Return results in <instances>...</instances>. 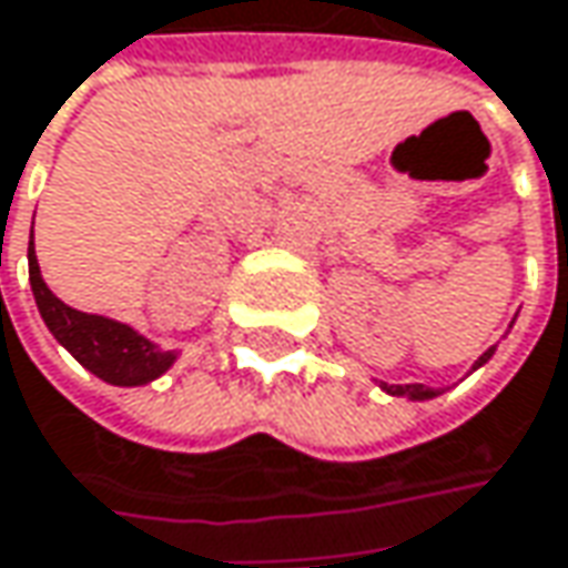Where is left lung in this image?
<instances>
[{"label":"left lung","instance_id":"8db88e82","mask_svg":"<svg viewBox=\"0 0 568 568\" xmlns=\"http://www.w3.org/2000/svg\"><path fill=\"white\" fill-rule=\"evenodd\" d=\"M493 352H496V345H493V348H489L486 355H483L479 361H476V364H473V371H476V367H483V364H486V361L493 357ZM381 386L386 389V393H393V396H409V399H432V396H438L435 389H428V386H422V383H406V386H386V383H381Z\"/></svg>","mask_w":568,"mask_h":568}]
</instances>
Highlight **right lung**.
<instances>
[{
  "mask_svg": "<svg viewBox=\"0 0 568 568\" xmlns=\"http://www.w3.org/2000/svg\"><path fill=\"white\" fill-rule=\"evenodd\" d=\"M28 277H31V291H34L43 323L53 332V338L104 383L140 386V383L156 381L172 367L175 355L159 352L140 332H133L124 323L95 316V313H79L60 297H53V291L43 284L41 265L34 255V226H31V245H28Z\"/></svg>",
  "mask_w": 568,
  "mask_h": 568,
  "instance_id": "add662e5",
  "label": "right lung"
}]
</instances>
